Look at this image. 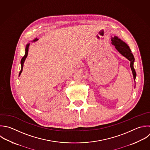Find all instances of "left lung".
<instances>
[{
  "mask_svg": "<svg viewBox=\"0 0 150 150\" xmlns=\"http://www.w3.org/2000/svg\"><path fill=\"white\" fill-rule=\"evenodd\" d=\"M111 44L115 46V49L120 53H121L123 56L130 61V67L132 70L134 80L135 81L136 77V72L133 66L135 59L133 54L131 53V51L129 46L117 36L111 38Z\"/></svg>",
  "mask_w": 150,
  "mask_h": 150,
  "instance_id": "left-lung-1",
  "label": "left lung"
}]
</instances>
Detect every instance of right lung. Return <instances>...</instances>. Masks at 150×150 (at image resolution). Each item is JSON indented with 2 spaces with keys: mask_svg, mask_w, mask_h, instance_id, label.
I'll list each match as a JSON object with an SVG mask.
<instances>
[{
  "mask_svg": "<svg viewBox=\"0 0 150 150\" xmlns=\"http://www.w3.org/2000/svg\"><path fill=\"white\" fill-rule=\"evenodd\" d=\"M38 39H35V40H33V41H32V42H36L37 40H38ZM29 46H30V43H28L27 45H26V49H25V56L22 57V60H21V66H22V67H21V71H20V73H19V76H20V75L21 74V73H22V70H23V64H24V62H25V60H26V57H27V56H28V51H29Z\"/></svg>",
  "mask_w": 150,
  "mask_h": 150,
  "instance_id": "1",
  "label": "right lung"
}]
</instances>
